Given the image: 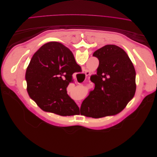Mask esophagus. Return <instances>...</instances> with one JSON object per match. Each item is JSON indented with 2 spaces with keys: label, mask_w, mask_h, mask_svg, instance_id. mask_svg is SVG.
Segmentation results:
<instances>
[{
  "label": "esophagus",
  "mask_w": 157,
  "mask_h": 157,
  "mask_svg": "<svg viewBox=\"0 0 157 157\" xmlns=\"http://www.w3.org/2000/svg\"><path fill=\"white\" fill-rule=\"evenodd\" d=\"M84 71H85V72H84V73L86 75V76H87V75H89V73H89V71L88 70H84ZM79 102H80V103H78V107H80V101H79Z\"/></svg>",
  "instance_id": "1"
}]
</instances>
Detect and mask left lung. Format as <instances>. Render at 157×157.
Wrapping results in <instances>:
<instances>
[{
  "label": "left lung",
  "instance_id": "1",
  "mask_svg": "<svg viewBox=\"0 0 157 157\" xmlns=\"http://www.w3.org/2000/svg\"><path fill=\"white\" fill-rule=\"evenodd\" d=\"M93 56L99 60L97 75L91 78L95 87L82 103L80 114L93 118L117 114L135 94V68L127 54L114 44L100 48Z\"/></svg>",
  "mask_w": 157,
  "mask_h": 157
}]
</instances>
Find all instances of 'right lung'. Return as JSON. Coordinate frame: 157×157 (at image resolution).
<instances>
[{"mask_svg": "<svg viewBox=\"0 0 157 157\" xmlns=\"http://www.w3.org/2000/svg\"><path fill=\"white\" fill-rule=\"evenodd\" d=\"M81 70L69 48L58 42H49L33 55L27 68L25 79L29 96L42 110L66 116L79 110L67 94L73 82L72 75Z\"/></svg>", "mask_w": 157, "mask_h": 157, "instance_id": "add662e5", "label": "right lung"}]
</instances>
